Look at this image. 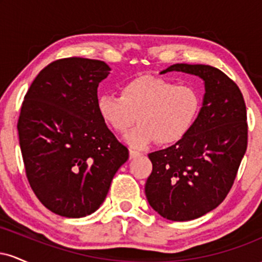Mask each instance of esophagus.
Wrapping results in <instances>:
<instances>
[{
    "label": "esophagus",
    "mask_w": 262,
    "mask_h": 262,
    "mask_svg": "<svg viewBox=\"0 0 262 262\" xmlns=\"http://www.w3.org/2000/svg\"><path fill=\"white\" fill-rule=\"evenodd\" d=\"M143 154L139 151H135V150H130L129 151V156H130V159H134V158H138V156H141Z\"/></svg>",
    "instance_id": "obj_1"
}]
</instances>
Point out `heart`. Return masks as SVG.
<instances>
[{"mask_svg": "<svg viewBox=\"0 0 262 262\" xmlns=\"http://www.w3.org/2000/svg\"><path fill=\"white\" fill-rule=\"evenodd\" d=\"M201 106L200 95L193 87L176 85L160 77L139 76L128 81L121 96L98 97V112L116 133L127 137L132 148H145L152 141L167 145L185 137L193 124Z\"/></svg>", "mask_w": 262, "mask_h": 262, "instance_id": "heart-1", "label": "heart"}]
</instances>
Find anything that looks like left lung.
Segmentation results:
<instances>
[{
	"mask_svg": "<svg viewBox=\"0 0 262 262\" xmlns=\"http://www.w3.org/2000/svg\"><path fill=\"white\" fill-rule=\"evenodd\" d=\"M204 81L196 121L175 145L150 152L145 194L152 209L173 222L192 221L217 208L229 193L248 146L246 106L239 87L209 65H171Z\"/></svg>",
	"mask_w": 262,
	"mask_h": 262,
	"instance_id": "left-lung-1",
	"label": "left lung"
}]
</instances>
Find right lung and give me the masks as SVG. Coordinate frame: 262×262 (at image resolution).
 <instances>
[{
	"instance_id": "1",
	"label": "right lung",
	"mask_w": 262,
	"mask_h": 262,
	"mask_svg": "<svg viewBox=\"0 0 262 262\" xmlns=\"http://www.w3.org/2000/svg\"><path fill=\"white\" fill-rule=\"evenodd\" d=\"M101 60H55L27 91L17 129L26 175L55 214L81 218L100 208L128 149L108 129L97 87L110 74Z\"/></svg>"
}]
</instances>
